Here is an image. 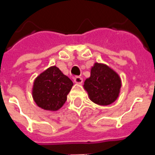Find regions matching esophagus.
Segmentation results:
<instances>
[{
  "mask_svg": "<svg viewBox=\"0 0 155 155\" xmlns=\"http://www.w3.org/2000/svg\"><path fill=\"white\" fill-rule=\"evenodd\" d=\"M74 82H75V84H81L83 83V79L80 76H75L74 78Z\"/></svg>",
  "mask_w": 155,
  "mask_h": 155,
  "instance_id": "obj_1",
  "label": "esophagus"
}]
</instances>
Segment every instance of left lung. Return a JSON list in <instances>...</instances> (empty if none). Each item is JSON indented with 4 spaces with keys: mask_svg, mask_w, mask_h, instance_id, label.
<instances>
[{
    "mask_svg": "<svg viewBox=\"0 0 155 155\" xmlns=\"http://www.w3.org/2000/svg\"><path fill=\"white\" fill-rule=\"evenodd\" d=\"M121 80L112 69L95 63L91 71L90 78L84 82V88L89 97L99 105H109L118 98Z\"/></svg>",
    "mask_w": 155,
    "mask_h": 155,
    "instance_id": "left-lung-1",
    "label": "left lung"
}]
</instances>
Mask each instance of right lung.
<instances>
[{
	"label": "right lung",
	"mask_w": 155,
	"mask_h": 155,
	"mask_svg": "<svg viewBox=\"0 0 155 155\" xmlns=\"http://www.w3.org/2000/svg\"><path fill=\"white\" fill-rule=\"evenodd\" d=\"M72 86V81L60 69L56 66L51 67L34 82L33 99L40 107L56 110L64 104Z\"/></svg>",
	"instance_id": "right-lung-1"
}]
</instances>
